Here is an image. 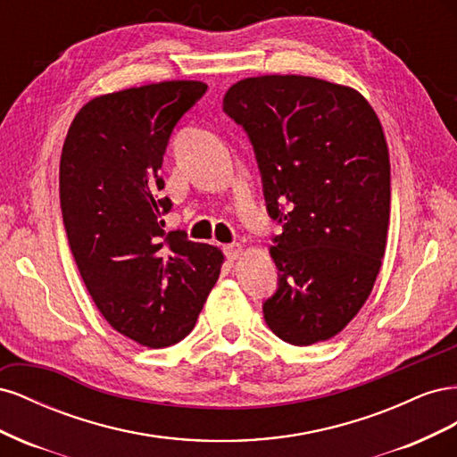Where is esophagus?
Masks as SVG:
<instances>
[{"label": "esophagus", "mask_w": 457, "mask_h": 457, "mask_svg": "<svg viewBox=\"0 0 457 457\" xmlns=\"http://www.w3.org/2000/svg\"><path fill=\"white\" fill-rule=\"evenodd\" d=\"M225 255H227V259H238L242 255V245L238 242L225 245Z\"/></svg>", "instance_id": "obj_1"}]
</instances>
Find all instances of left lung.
Returning <instances> with one entry per match:
<instances>
[{
  "label": "left lung",
  "mask_w": 457,
  "mask_h": 457,
  "mask_svg": "<svg viewBox=\"0 0 457 457\" xmlns=\"http://www.w3.org/2000/svg\"><path fill=\"white\" fill-rule=\"evenodd\" d=\"M223 112L250 139L267 213L282 227L265 320L297 347L334 337L362 309L385 253L391 165L381 123L358 91L307 76L242 79Z\"/></svg>",
  "instance_id": "1"
}]
</instances>
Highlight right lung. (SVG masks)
Masks as SVG:
<instances>
[{"mask_svg": "<svg viewBox=\"0 0 457 457\" xmlns=\"http://www.w3.org/2000/svg\"><path fill=\"white\" fill-rule=\"evenodd\" d=\"M200 81H162L96 96L76 114L61 154V212L78 270L108 324L150 349L195 328L223 253L165 232L160 196L171 133L205 95Z\"/></svg>", "mask_w": 457, "mask_h": 457, "instance_id": "add662e5", "label": "right lung"}]
</instances>
